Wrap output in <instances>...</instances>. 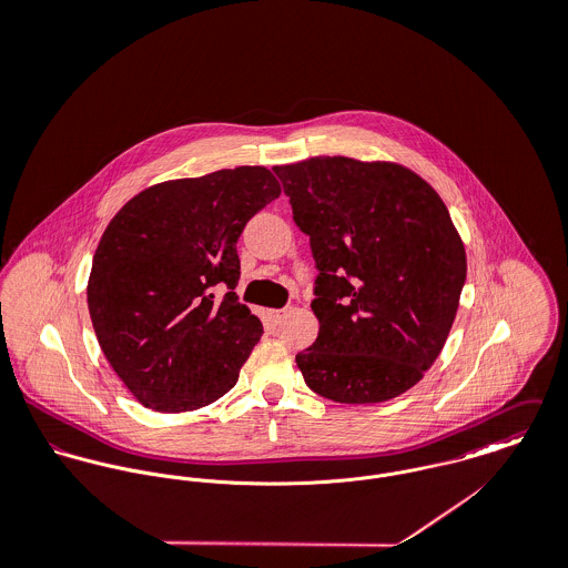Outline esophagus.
<instances>
[{"mask_svg": "<svg viewBox=\"0 0 568 568\" xmlns=\"http://www.w3.org/2000/svg\"><path fill=\"white\" fill-rule=\"evenodd\" d=\"M288 313H291V308H280V311H273L271 317H273L275 324H280V322H284L288 317Z\"/></svg>", "mask_w": 568, "mask_h": 568, "instance_id": "esophagus-1", "label": "esophagus"}]
</instances>
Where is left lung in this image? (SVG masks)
Wrapping results in <instances>:
<instances>
[{"label":"left lung","mask_w":568,"mask_h":568,"mask_svg":"<svg viewBox=\"0 0 568 568\" xmlns=\"http://www.w3.org/2000/svg\"><path fill=\"white\" fill-rule=\"evenodd\" d=\"M273 170L320 271V334L295 356L306 385L345 405L405 394L439 356L466 284L444 201L396 163L313 158Z\"/></svg>","instance_id":"left-lung-1"}]
</instances>
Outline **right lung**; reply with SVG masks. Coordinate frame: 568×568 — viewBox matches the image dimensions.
Returning <instances> with one entry per match:
<instances>
[{
    "instance_id": "add662e5",
    "label": "right lung",
    "mask_w": 568,
    "mask_h": 568,
    "mask_svg": "<svg viewBox=\"0 0 568 568\" xmlns=\"http://www.w3.org/2000/svg\"><path fill=\"white\" fill-rule=\"evenodd\" d=\"M280 183L262 165L160 183L131 199L93 255L87 304L129 392L163 413L212 405L239 381L262 324L234 293L236 243ZM229 293L215 297V288Z\"/></svg>"
}]
</instances>
